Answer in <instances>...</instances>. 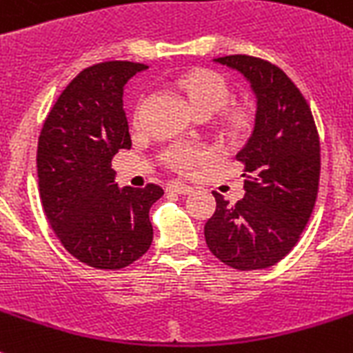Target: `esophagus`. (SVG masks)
<instances>
[{
	"label": "esophagus",
	"instance_id": "1",
	"mask_svg": "<svg viewBox=\"0 0 353 353\" xmlns=\"http://www.w3.org/2000/svg\"><path fill=\"white\" fill-rule=\"evenodd\" d=\"M167 190L168 192H174V194L186 195V194H190V192H192V186L183 185V183H172V185H168Z\"/></svg>",
	"mask_w": 353,
	"mask_h": 353
}]
</instances>
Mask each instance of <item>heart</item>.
Wrapping results in <instances>:
<instances>
[{
    "mask_svg": "<svg viewBox=\"0 0 353 353\" xmlns=\"http://www.w3.org/2000/svg\"><path fill=\"white\" fill-rule=\"evenodd\" d=\"M183 91L188 97L192 109L197 111H208L215 114L226 105L230 99V90H228L226 81L221 75L213 71H194L190 75H186L181 81ZM228 125L235 134H242L250 129L251 117L250 112L235 111L228 120ZM170 165L181 172H188L194 165L203 159V152L190 147H177L170 154Z\"/></svg>",
    "mask_w": 353,
    "mask_h": 353,
    "instance_id": "obj_1",
    "label": "heart"
}]
</instances>
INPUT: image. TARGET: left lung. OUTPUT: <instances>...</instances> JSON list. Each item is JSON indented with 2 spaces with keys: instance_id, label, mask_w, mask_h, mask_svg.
I'll return each instance as SVG.
<instances>
[{
  "instance_id": "8db88e82",
  "label": "left lung",
  "mask_w": 353,
  "mask_h": 353,
  "mask_svg": "<svg viewBox=\"0 0 353 353\" xmlns=\"http://www.w3.org/2000/svg\"><path fill=\"white\" fill-rule=\"evenodd\" d=\"M213 62L239 71L254 97V123L236 159L245 195L230 204L221 194L204 224L210 251L233 269L274 265L307 226L319 185V138L303 94L282 70L263 59L228 55Z\"/></svg>"
}]
</instances>
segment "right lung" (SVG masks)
Listing matches in <instances>:
<instances>
[{"mask_svg": "<svg viewBox=\"0 0 353 353\" xmlns=\"http://www.w3.org/2000/svg\"><path fill=\"white\" fill-rule=\"evenodd\" d=\"M145 64L100 62L81 71L44 120L37 145V177L50 226L77 260L121 269L152 244L149 210L158 185H117L112 156L131 149L123 85Z\"/></svg>", "mask_w": 353, "mask_h": 353, "instance_id": "1", "label": "right lung"}]
</instances>
